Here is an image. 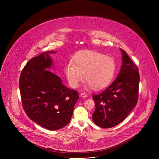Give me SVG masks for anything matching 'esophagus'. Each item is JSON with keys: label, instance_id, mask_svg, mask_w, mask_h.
Instances as JSON below:
<instances>
[{"label": "esophagus", "instance_id": "obj_1", "mask_svg": "<svg viewBox=\"0 0 159 159\" xmlns=\"http://www.w3.org/2000/svg\"><path fill=\"white\" fill-rule=\"evenodd\" d=\"M80 96L82 97V98H85L87 97V95L86 93H80Z\"/></svg>", "mask_w": 159, "mask_h": 159}]
</instances>
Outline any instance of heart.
<instances>
[{
  "label": "heart",
  "instance_id": "heart-1",
  "mask_svg": "<svg viewBox=\"0 0 159 159\" xmlns=\"http://www.w3.org/2000/svg\"><path fill=\"white\" fill-rule=\"evenodd\" d=\"M114 58L102 53L84 50L73 58V63H68L64 67V74L69 85L78 87L84 79L86 87L101 89L112 80L116 72Z\"/></svg>",
  "mask_w": 159,
  "mask_h": 159
}]
</instances>
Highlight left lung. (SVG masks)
Masks as SVG:
<instances>
[{
    "label": "left lung",
    "mask_w": 159,
    "mask_h": 159,
    "mask_svg": "<svg viewBox=\"0 0 159 159\" xmlns=\"http://www.w3.org/2000/svg\"><path fill=\"white\" fill-rule=\"evenodd\" d=\"M120 50L122 65L118 77L104 91L93 96L96 106L93 121L104 128L115 126L124 121L138 101L139 69L127 53Z\"/></svg>",
    "instance_id": "1"
}]
</instances>
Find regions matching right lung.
I'll return each instance as SVG.
<instances>
[{
  "label": "right lung",
  "mask_w": 159,
  "mask_h": 159,
  "mask_svg": "<svg viewBox=\"0 0 159 159\" xmlns=\"http://www.w3.org/2000/svg\"><path fill=\"white\" fill-rule=\"evenodd\" d=\"M45 52L31 58L22 69L19 89L22 106L28 116L50 130L61 129L69 123L78 92L66 87L50 70L53 67L50 54Z\"/></svg>",
  "instance_id": "right-lung-1"
}]
</instances>
